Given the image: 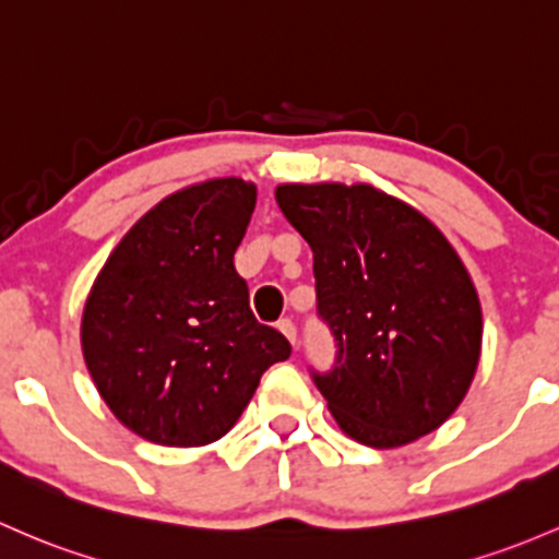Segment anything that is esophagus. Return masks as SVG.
<instances>
[{"instance_id":"1","label":"esophagus","mask_w":559,"mask_h":559,"mask_svg":"<svg viewBox=\"0 0 559 559\" xmlns=\"http://www.w3.org/2000/svg\"><path fill=\"white\" fill-rule=\"evenodd\" d=\"M278 329L286 334V340H289L292 345H297V326H295V321H292V319H281L278 321Z\"/></svg>"}]
</instances>
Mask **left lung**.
<instances>
[{
  "label": "left lung",
  "instance_id": "8db88e82",
  "mask_svg": "<svg viewBox=\"0 0 559 559\" xmlns=\"http://www.w3.org/2000/svg\"><path fill=\"white\" fill-rule=\"evenodd\" d=\"M275 201L313 249L319 319L337 354L310 374L337 426L378 450L437 431L481 350L461 257L420 211L369 185H281Z\"/></svg>",
  "mask_w": 559,
  "mask_h": 559
}]
</instances>
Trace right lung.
I'll list each match as a JSON object with an SVG mask.
<instances>
[{
    "label": "right lung",
    "mask_w": 559,
    "mask_h": 559,
    "mask_svg": "<svg viewBox=\"0 0 559 559\" xmlns=\"http://www.w3.org/2000/svg\"><path fill=\"white\" fill-rule=\"evenodd\" d=\"M257 187L211 179L160 201L126 233L82 313V354L122 426L166 448L225 437L264 369L292 356L249 308L235 249Z\"/></svg>",
    "instance_id": "obj_1"
}]
</instances>
